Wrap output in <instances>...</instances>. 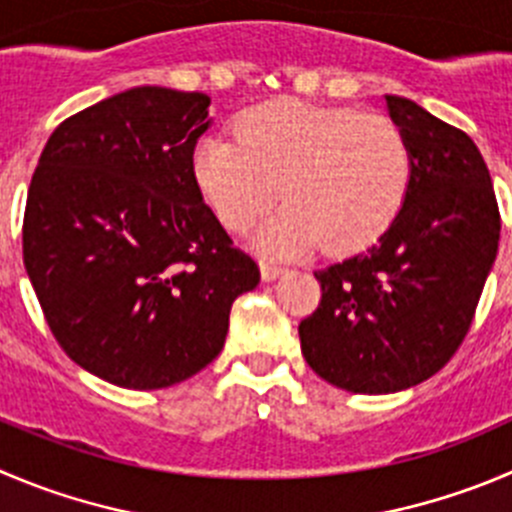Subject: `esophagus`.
I'll use <instances>...</instances> for the list:
<instances>
[{
    "label": "esophagus",
    "mask_w": 512,
    "mask_h": 512,
    "mask_svg": "<svg viewBox=\"0 0 512 512\" xmlns=\"http://www.w3.org/2000/svg\"><path fill=\"white\" fill-rule=\"evenodd\" d=\"M284 266H279L271 259H261V279L264 281H276L281 274H284Z\"/></svg>",
    "instance_id": "obj_1"
}]
</instances>
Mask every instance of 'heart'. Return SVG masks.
Instances as JSON below:
<instances>
[{
    "mask_svg": "<svg viewBox=\"0 0 512 512\" xmlns=\"http://www.w3.org/2000/svg\"><path fill=\"white\" fill-rule=\"evenodd\" d=\"M233 133L198 140L193 180L233 233L259 221L281 186L286 206L256 233L264 251L294 256L319 241L332 253L364 251L405 206L410 145L382 115L279 100L238 115Z\"/></svg>",
    "mask_w": 512,
    "mask_h": 512,
    "instance_id": "heart-1",
    "label": "heart"
}]
</instances>
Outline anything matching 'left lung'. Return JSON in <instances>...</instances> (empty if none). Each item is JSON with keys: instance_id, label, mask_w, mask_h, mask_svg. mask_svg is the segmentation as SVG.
Listing matches in <instances>:
<instances>
[{"instance_id": "left-lung-1", "label": "left lung", "mask_w": 512, "mask_h": 512, "mask_svg": "<svg viewBox=\"0 0 512 512\" xmlns=\"http://www.w3.org/2000/svg\"><path fill=\"white\" fill-rule=\"evenodd\" d=\"M387 107L412 155L405 206L374 246L316 271L321 304L299 324L306 364L354 394L402 392L445 367L500 241L478 145L407 97L387 95Z\"/></svg>"}]
</instances>
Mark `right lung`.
<instances>
[{"label": "right lung", "instance_id": "add662e5", "mask_svg": "<svg viewBox=\"0 0 512 512\" xmlns=\"http://www.w3.org/2000/svg\"><path fill=\"white\" fill-rule=\"evenodd\" d=\"M211 97L133 87L67 118L32 175L24 269L67 357L125 389H163L221 354L259 266L193 180Z\"/></svg>", "mask_w": 512, "mask_h": 512}]
</instances>
